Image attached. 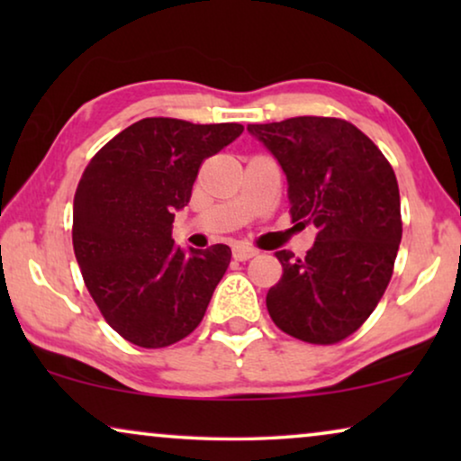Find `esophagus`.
Returning <instances> with one entry per match:
<instances>
[{
  "label": "esophagus",
  "mask_w": 461,
  "mask_h": 461,
  "mask_svg": "<svg viewBox=\"0 0 461 461\" xmlns=\"http://www.w3.org/2000/svg\"><path fill=\"white\" fill-rule=\"evenodd\" d=\"M256 254H258V249L249 248V245H235V248H232V258L239 262L249 260V258H254Z\"/></svg>",
  "instance_id": "1"
}]
</instances>
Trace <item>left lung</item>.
<instances>
[{"label":"left lung","instance_id":"8db88e82","mask_svg":"<svg viewBox=\"0 0 461 461\" xmlns=\"http://www.w3.org/2000/svg\"><path fill=\"white\" fill-rule=\"evenodd\" d=\"M281 163L292 222L317 226L304 258L276 251L283 275L267 308L281 331L308 344L352 336L386 292L402 237L394 169L357 125L338 117L249 123Z\"/></svg>","mask_w":461,"mask_h":461}]
</instances>
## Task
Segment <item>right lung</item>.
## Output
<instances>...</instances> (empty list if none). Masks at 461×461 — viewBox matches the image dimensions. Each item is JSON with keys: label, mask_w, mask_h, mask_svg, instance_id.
<instances>
[{"label": "right lung", "mask_w": 461, "mask_h": 461, "mask_svg": "<svg viewBox=\"0 0 461 461\" xmlns=\"http://www.w3.org/2000/svg\"><path fill=\"white\" fill-rule=\"evenodd\" d=\"M241 131V123L147 117L84 169L73 201L75 258L98 311L128 342L163 348L203 319L230 248H176L174 212L191 201L201 163Z\"/></svg>", "instance_id": "right-lung-1"}]
</instances>
